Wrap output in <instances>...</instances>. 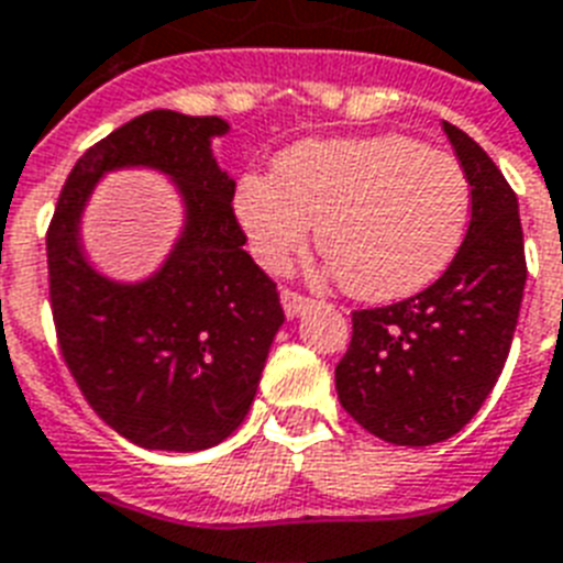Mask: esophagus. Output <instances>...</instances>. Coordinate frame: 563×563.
Wrapping results in <instances>:
<instances>
[{
    "label": "esophagus",
    "mask_w": 563,
    "mask_h": 563,
    "mask_svg": "<svg viewBox=\"0 0 563 563\" xmlns=\"http://www.w3.org/2000/svg\"><path fill=\"white\" fill-rule=\"evenodd\" d=\"M282 308H285V317L287 319H299V317H302V313H308L310 299H305V296L294 294V290H282Z\"/></svg>",
    "instance_id": "esophagus-1"
}]
</instances>
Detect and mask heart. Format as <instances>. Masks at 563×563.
Masks as SVG:
<instances>
[{
	"label": "heart",
	"mask_w": 563,
	"mask_h": 563,
	"mask_svg": "<svg viewBox=\"0 0 563 563\" xmlns=\"http://www.w3.org/2000/svg\"><path fill=\"white\" fill-rule=\"evenodd\" d=\"M235 214L269 273L302 253L317 223L328 276L357 299L393 302L451 267L471 220V179L451 154L401 133L310 139L278 156L276 177H241Z\"/></svg>",
	"instance_id": "1"
}]
</instances>
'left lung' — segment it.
I'll return each instance as SVG.
<instances>
[{"instance_id": "1", "label": "left lung", "mask_w": 563, "mask_h": 563, "mask_svg": "<svg viewBox=\"0 0 563 563\" xmlns=\"http://www.w3.org/2000/svg\"><path fill=\"white\" fill-rule=\"evenodd\" d=\"M471 179V223L442 278L404 302L352 313L336 395L377 439L444 442L479 412L509 357L526 285L517 197L492 156L444 121Z\"/></svg>"}]
</instances>
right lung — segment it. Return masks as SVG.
Segmentation results:
<instances>
[{"label":"right lung","instance_id":"right-lung-1","mask_svg":"<svg viewBox=\"0 0 563 563\" xmlns=\"http://www.w3.org/2000/svg\"><path fill=\"white\" fill-rule=\"evenodd\" d=\"M218 115L151 110L89 147L71 168L48 227V290L66 366L89 407L147 451L214 448L246 418L285 310L276 285L244 250L235 179L211 142ZM115 169H156L184 206L159 268L124 283L82 246V214Z\"/></svg>","mask_w":563,"mask_h":563}]
</instances>
